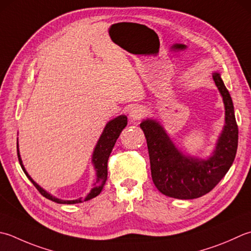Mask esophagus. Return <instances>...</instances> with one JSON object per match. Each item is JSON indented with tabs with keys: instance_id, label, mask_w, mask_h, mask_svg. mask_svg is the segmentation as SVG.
Returning a JSON list of instances; mask_svg holds the SVG:
<instances>
[{
	"instance_id": "1",
	"label": "esophagus",
	"mask_w": 251,
	"mask_h": 251,
	"mask_svg": "<svg viewBox=\"0 0 251 251\" xmlns=\"http://www.w3.org/2000/svg\"><path fill=\"white\" fill-rule=\"evenodd\" d=\"M145 114V110L141 105H135L132 106L129 111V117L131 121H138L140 120Z\"/></svg>"
}]
</instances>
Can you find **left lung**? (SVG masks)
<instances>
[{
  "label": "left lung",
  "mask_w": 251,
  "mask_h": 251,
  "mask_svg": "<svg viewBox=\"0 0 251 251\" xmlns=\"http://www.w3.org/2000/svg\"><path fill=\"white\" fill-rule=\"evenodd\" d=\"M213 79L223 97L225 126L217 149L209 160H198L179 153L162 126L147 120L140 124L148 146L151 176L155 187L165 196L177 199H195L208 194L232 166L238 146V126L229 92L220 74Z\"/></svg>",
  "instance_id": "1"
}]
</instances>
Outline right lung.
<instances>
[{"label":"right lung","instance_id":"right-lung-1","mask_svg":"<svg viewBox=\"0 0 251 251\" xmlns=\"http://www.w3.org/2000/svg\"><path fill=\"white\" fill-rule=\"evenodd\" d=\"M126 125H127V117L125 115H121L119 117H116V119L109 122L106 124L99 141H98L96 149L93 151V155H92V162L93 164H95V169L97 171V181L95 184V188L91 189L89 195H88L86 198H79L76 200H61L53 197V196H51L50 194H48L46 190H43L40 186L34 183L30 176L28 175L26 170H25L24 165L22 163L21 155H19L18 145H17V155H18L19 164H21L24 173L26 174L27 177L30 179L31 183L34 185V187H36L39 193H40L43 197H46L47 199L52 200L54 202L65 203V204L79 203V202H82V201L90 200L92 198L97 197V196L101 193L103 186L105 185V181L107 179V160H109V156L111 154L113 147H114L117 138H119L122 130L125 128Z\"/></svg>","mask_w":251,"mask_h":251}]
</instances>
